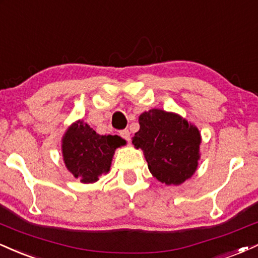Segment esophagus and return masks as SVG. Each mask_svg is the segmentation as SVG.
Wrapping results in <instances>:
<instances>
[{"label":"esophagus","mask_w":258,"mask_h":258,"mask_svg":"<svg viewBox=\"0 0 258 258\" xmlns=\"http://www.w3.org/2000/svg\"><path fill=\"white\" fill-rule=\"evenodd\" d=\"M119 135L122 136V138L124 139V140L130 141V132H129L128 129H123V130H120V132H119Z\"/></svg>","instance_id":"obj_1"}]
</instances>
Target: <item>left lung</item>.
Masks as SVG:
<instances>
[{
	"mask_svg": "<svg viewBox=\"0 0 258 258\" xmlns=\"http://www.w3.org/2000/svg\"><path fill=\"white\" fill-rule=\"evenodd\" d=\"M133 144L144 151L148 169L165 184H181L195 174L199 160V130L178 114L153 108L139 117Z\"/></svg>",
	"mask_w": 258,
	"mask_h": 258,
	"instance_id": "obj_1",
	"label": "left lung"
}]
</instances>
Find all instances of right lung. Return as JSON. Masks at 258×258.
<instances>
[{"mask_svg":"<svg viewBox=\"0 0 258 258\" xmlns=\"http://www.w3.org/2000/svg\"><path fill=\"white\" fill-rule=\"evenodd\" d=\"M123 145L125 140L119 136L99 135L83 120H78L62 139L63 162L81 182H95L110 170L114 150Z\"/></svg>","mask_w":258,"mask_h":258,"instance_id":"add662e5","label":"right lung"}]
</instances>
